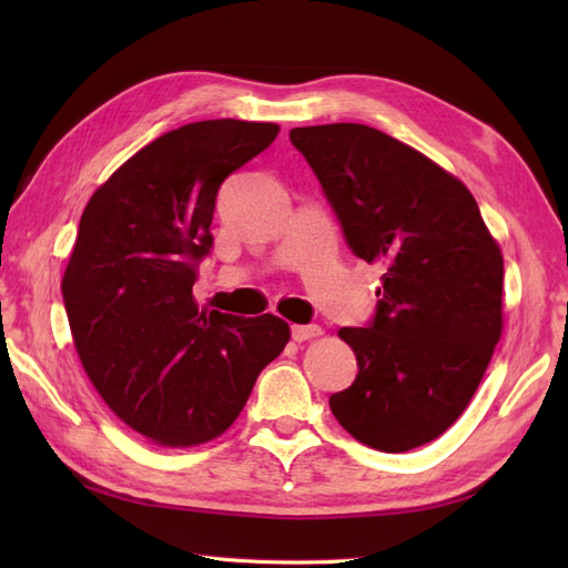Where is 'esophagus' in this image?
<instances>
[{
  "mask_svg": "<svg viewBox=\"0 0 568 568\" xmlns=\"http://www.w3.org/2000/svg\"><path fill=\"white\" fill-rule=\"evenodd\" d=\"M322 334V327L317 324H293L291 327V336L295 342H307V339H315V336Z\"/></svg>",
  "mask_w": 568,
  "mask_h": 568,
  "instance_id": "obj_1",
  "label": "esophagus"
}]
</instances>
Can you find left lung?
<instances>
[{
  "label": "left lung",
  "mask_w": 568,
  "mask_h": 568,
  "mask_svg": "<svg viewBox=\"0 0 568 568\" xmlns=\"http://www.w3.org/2000/svg\"><path fill=\"white\" fill-rule=\"evenodd\" d=\"M348 248L383 265L366 327H342L356 381L329 397L361 444L437 439L474 397L503 332V256L474 195L427 155L366 124L291 131Z\"/></svg>",
  "instance_id": "left-lung-1"
}]
</instances>
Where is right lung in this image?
I'll list each match as a JSON object with an SVG mask.
<instances>
[{
    "instance_id": "1",
    "label": "right lung",
    "mask_w": 568,
    "mask_h": 568,
    "mask_svg": "<svg viewBox=\"0 0 568 568\" xmlns=\"http://www.w3.org/2000/svg\"><path fill=\"white\" fill-rule=\"evenodd\" d=\"M277 131L239 119L168 131L82 212L63 275L72 342L112 413L155 444L220 437L291 339L281 317L207 312L192 297L214 244L216 192Z\"/></svg>"
}]
</instances>
